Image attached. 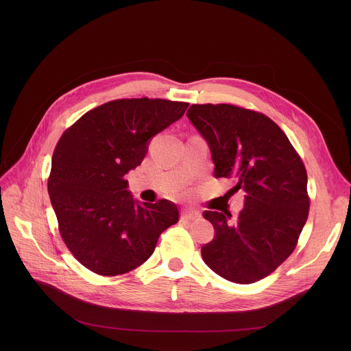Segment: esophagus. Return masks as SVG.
Returning <instances> with one entry per match:
<instances>
[{
  "instance_id": "obj_1",
  "label": "esophagus",
  "mask_w": 351,
  "mask_h": 351,
  "mask_svg": "<svg viewBox=\"0 0 351 351\" xmlns=\"http://www.w3.org/2000/svg\"><path fill=\"white\" fill-rule=\"evenodd\" d=\"M202 217V214H199L198 211L195 210H183L182 211V219H186V221H193V219H197Z\"/></svg>"
}]
</instances>
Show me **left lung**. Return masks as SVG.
<instances>
[{
	"mask_svg": "<svg viewBox=\"0 0 351 351\" xmlns=\"http://www.w3.org/2000/svg\"><path fill=\"white\" fill-rule=\"evenodd\" d=\"M187 118L207 141L215 178L237 179L244 207L206 211L214 239L202 247L204 263L234 283H254L291 253L310 208L307 172L282 129L268 117L230 104H194Z\"/></svg>",
	"mask_w": 351,
	"mask_h": 351,
	"instance_id": "1",
	"label": "left lung"
}]
</instances>
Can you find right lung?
<instances>
[{
	"label": "right lung",
	"mask_w": 351,
	"mask_h": 351,
	"mask_svg": "<svg viewBox=\"0 0 351 351\" xmlns=\"http://www.w3.org/2000/svg\"><path fill=\"white\" fill-rule=\"evenodd\" d=\"M187 107L147 97L115 99L84 114L61 136L48 194L66 247L90 271L115 276L137 268L154 253L160 234L178 222L172 202H138L125 175Z\"/></svg>",
	"instance_id": "right-lung-1"
}]
</instances>
